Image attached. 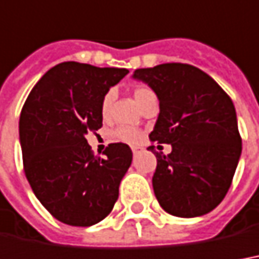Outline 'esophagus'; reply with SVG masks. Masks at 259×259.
I'll list each match as a JSON object with an SVG mask.
<instances>
[{
    "label": "esophagus",
    "instance_id": "obj_1",
    "mask_svg": "<svg viewBox=\"0 0 259 259\" xmlns=\"http://www.w3.org/2000/svg\"><path fill=\"white\" fill-rule=\"evenodd\" d=\"M140 150H142V147H132V152H133V154H137Z\"/></svg>",
    "mask_w": 259,
    "mask_h": 259
}]
</instances>
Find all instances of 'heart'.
I'll return each instance as SVG.
<instances>
[{"label": "heart", "mask_w": 259, "mask_h": 259, "mask_svg": "<svg viewBox=\"0 0 259 259\" xmlns=\"http://www.w3.org/2000/svg\"><path fill=\"white\" fill-rule=\"evenodd\" d=\"M152 96H154V93L150 88L147 86H137L136 89L133 91V98L136 100V103L139 106L142 107L146 103V100L150 99ZM112 102H113V93L107 92L103 99H102V103H100V113H102V117L106 119L109 113H110V107H112ZM112 137L119 140V142H123V143H129V144H139L142 142V137H143V133L140 130L133 129V127H126V126H120L117 129L113 130L112 133Z\"/></svg>", "instance_id": "heart-1"}]
</instances>
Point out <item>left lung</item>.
I'll return each mask as SVG.
<instances>
[{"instance_id": "obj_1", "label": "left lung", "mask_w": 259, "mask_h": 259, "mask_svg": "<svg viewBox=\"0 0 259 259\" xmlns=\"http://www.w3.org/2000/svg\"><path fill=\"white\" fill-rule=\"evenodd\" d=\"M157 95L160 113L150 142L171 144L156 154L153 190L163 210L193 218L212 211L233 183L242 144L231 98L205 72L189 63L136 69Z\"/></svg>"}]
</instances>
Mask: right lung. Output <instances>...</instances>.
<instances>
[{"mask_svg": "<svg viewBox=\"0 0 259 259\" xmlns=\"http://www.w3.org/2000/svg\"><path fill=\"white\" fill-rule=\"evenodd\" d=\"M127 73L124 68L59 63L38 80L22 106L24 173L36 198L63 224L93 226L119 197V184L132 164L130 147L110 143L102 159L85 136L102 127V99Z\"/></svg>", "mask_w": 259, "mask_h": 259, "instance_id": "right-lung-1", "label": "right lung"}]
</instances>
